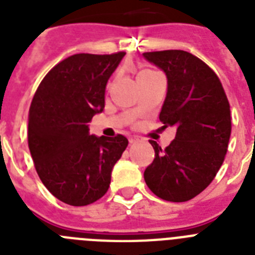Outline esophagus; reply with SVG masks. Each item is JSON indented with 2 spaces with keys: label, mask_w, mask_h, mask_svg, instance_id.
<instances>
[{
  "label": "esophagus",
  "mask_w": 255,
  "mask_h": 255,
  "mask_svg": "<svg viewBox=\"0 0 255 255\" xmlns=\"http://www.w3.org/2000/svg\"><path fill=\"white\" fill-rule=\"evenodd\" d=\"M136 140H138V138H136V136H130V138H129L130 143H135Z\"/></svg>",
  "instance_id": "esophagus-1"
}]
</instances>
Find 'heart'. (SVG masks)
Segmentation results:
<instances>
[{"label": "heart", "mask_w": 255, "mask_h": 255, "mask_svg": "<svg viewBox=\"0 0 255 255\" xmlns=\"http://www.w3.org/2000/svg\"><path fill=\"white\" fill-rule=\"evenodd\" d=\"M148 73H153V71H152V70H143V71H140V73L138 74V76L144 75V74H148Z\"/></svg>", "instance_id": "b5f03b06"}]
</instances>
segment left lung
<instances>
[{
	"label": "left lung",
	"mask_w": 255,
	"mask_h": 255,
	"mask_svg": "<svg viewBox=\"0 0 255 255\" xmlns=\"http://www.w3.org/2000/svg\"><path fill=\"white\" fill-rule=\"evenodd\" d=\"M167 76L162 128L176 126L175 139L161 148L149 140L154 159L144 171L148 188L168 202H186L213 181L224 163L231 135V112L217 74L181 49L144 52Z\"/></svg>",
	"instance_id": "1"
}]
</instances>
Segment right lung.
Segmentation results:
<instances>
[{"instance_id":"1","label":"right lung","mask_w":255,"mask_h":255,"mask_svg":"<svg viewBox=\"0 0 255 255\" xmlns=\"http://www.w3.org/2000/svg\"><path fill=\"white\" fill-rule=\"evenodd\" d=\"M124 56H70L49 70L31 101L28 145L34 167L49 193L70 206H88L107 193L112 168L129 144L121 134L97 138L88 132Z\"/></svg>"}]
</instances>
